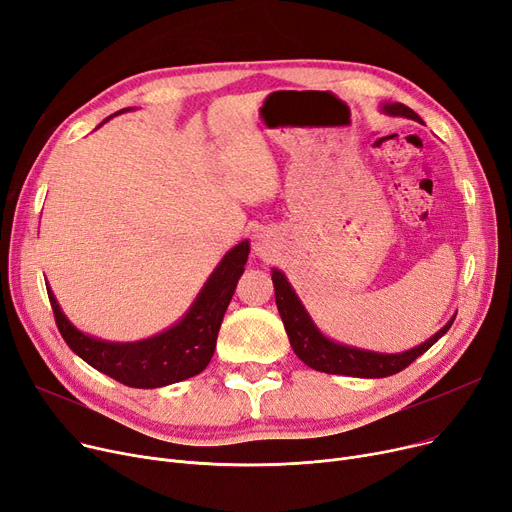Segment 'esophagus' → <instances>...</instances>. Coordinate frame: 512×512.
<instances>
[{"label": "esophagus", "mask_w": 512, "mask_h": 512, "mask_svg": "<svg viewBox=\"0 0 512 512\" xmlns=\"http://www.w3.org/2000/svg\"><path fill=\"white\" fill-rule=\"evenodd\" d=\"M252 250L256 256L260 258H269L275 252V235L269 229H258L254 233V241H252Z\"/></svg>", "instance_id": "esophagus-1"}]
</instances>
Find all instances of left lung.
<instances>
[{"mask_svg":"<svg viewBox=\"0 0 512 512\" xmlns=\"http://www.w3.org/2000/svg\"><path fill=\"white\" fill-rule=\"evenodd\" d=\"M381 112L387 116H402V118L423 123L421 116L415 110H410L400 102L381 104ZM273 285H275V302H277L291 348H294L296 356L304 364H308L310 369L329 373V375H348V377H362V379H381V377L396 375L402 369H406L412 360L419 358L423 352H427L437 339L452 327L456 319L454 314L440 331L427 339V342L410 348L406 352H396V354L371 352V350L354 348V346L339 344L329 339L319 327L314 325L294 287H291V283L279 269H273Z\"/></svg>","mask_w":512,"mask_h":512,"instance_id":"1","label":"left lung"}]
</instances>
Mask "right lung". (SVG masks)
Listing matches in <instances>:
<instances>
[{
  "mask_svg": "<svg viewBox=\"0 0 512 512\" xmlns=\"http://www.w3.org/2000/svg\"><path fill=\"white\" fill-rule=\"evenodd\" d=\"M129 110L133 108H123L116 114ZM112 116H108L104 123H108ZM248 254L250 241L243 239L216 264L196 300L175 325L148 339H139V342H106V339L79 331L66 319L50 283L45 285L56 325L72 352L91 364L93 369L123 385L154 389L200 375L208 367L223 316L235 294L239 277L246 271Z\"/></svg>",
  "mask_w": 512,
  "mask_h": 512,
  "instance_id": "1",
  "label": "right lung"
}]
</instances>
